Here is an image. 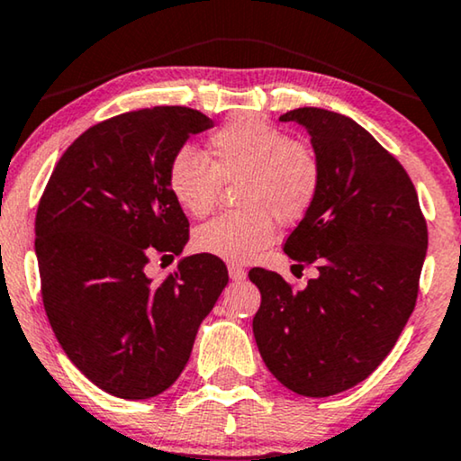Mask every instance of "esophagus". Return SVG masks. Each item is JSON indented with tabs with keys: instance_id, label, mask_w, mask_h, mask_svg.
Instances as JSON below:
<instances>
[{
	"instance_id": "obj_1",
	"label": "esophagus",
	"mask_w": 461,
	"mask_h": 461,
	"mask_svg": "<svg viewBox=\"0 0 461 461\" xmlns=\"http://www.w3.org/2000/svg\"><path fill=\"white\" fill-rule=\"evenodd\" d=\"M227 272H230V278L236 280V282H240V280L247 278V272H244L240 266H234V263H231V266L227 267Z\"/></svg>"
}]
</instances>
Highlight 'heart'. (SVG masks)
<instances>
[{"label":"heart","mask_w":461,"mask_h":461,"mask_svg":"<svg viewBox=\"0 0 461 461\" xmlns=\"http://www.w3.org/2000/svg\"><path fill=\"white\" fill-rule=\"evenodd\" d=\"M208 151L212 162L195 147H181L167 170L170 194L194 217L212 211L221 181L242 179L238 198L242 211L219 214L194 231L200 253L247 263L274 242V219L293 225L314 206L321 162L308 145L288 140L280 128L240 115L212 134Z\"/></svg>","instance_id":"heart-1"}]
</instances>
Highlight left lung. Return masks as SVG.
Here are the masks:
<instances>
[{
  "instance_id": "1",
  "label": "left lung",
  "mask_w": 461,
  "mask_h": 461,
  "mask_svg": "<svg viewBox=\"0 0 461 461\" xmlns=\"http://www.w3.org/2000/svg\"><path fill=\"white\" fill-rule=\"evenodd\" d=\"M310 134L321 189L285 253L318 276L293 291L253 267L261 293L253 335L263 363L294 394L324 398L365 382L415 308L428 250L420 200L404 168L346 115L299 107L280 115Z\"/></svg>"
}]
</instances>
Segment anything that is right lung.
<instances>
[{
    "label": "right lung",
    "mask_w": 461,
    "mask_h": 461,
    "mask_svg": "<svg viewBox=\"0 0 461 461\" xmlns=\"http://www.w3.org/2000/svg\"><path fill=\"white\" fill-rule=\"evenodd\" d=\"M212 120L151 107L92 126L59 159L35 217L46 316L69 360L128 401L176 382L195 335L227 285L219 257H183L153 282L149 255H181L185 212L168 189L170 158Z\"/></svg>",
    "instance_id": "add662e5"
}]
</instances>
